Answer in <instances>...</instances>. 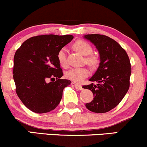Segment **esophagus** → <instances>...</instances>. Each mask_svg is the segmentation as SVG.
<instances>
[{
    "mask_svg": "<svg viewBox=\"0 0 147 147\" xmlns=\"http://www.w3.org/2000/svg\"><path fill=\"white\" fill-rule=\"evenodd\" d=\"M71 85L74 87H75L76 89H77V90H82V87L81 85H78V84L75 83V82H71Z\"/></svg>",
    "mask_w": 147,
    "mask_h": 147,
    "instance_id": "34e87169",
    "label": "esophagus"
}]
</instances>
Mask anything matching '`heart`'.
I'll return each instance as SVG.
<instances>
[{
  "instance_id": "1",
  "label": "heart",
  "mask_w": 147,
  "mask_h": 147,
  "mask_svg": "<svg viewBox=\"0 0 147 147\" xmlns=\"http://www.w3.org/2000/svg\"><path fill=\"white\" fill-rule=\"evenodd\" d=\"M74 48L83 55H89L92 53V48L89 43L84 40H78L74 44ZM57 60L62 67H66L67 61V49L62 48L57 53ZM87 64L94 65L96 63V58L94 56H90L85 59ZM90 74V71L87 68H74L66 72L65 76L69 80L77 82H80L84 78H86Z\"/></svg>"
}]
</instances>
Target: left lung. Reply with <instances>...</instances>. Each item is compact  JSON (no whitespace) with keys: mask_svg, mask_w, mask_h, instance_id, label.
<instances>
[{"mask_svg":"<svg viewBox=\"0 0 147 147\" xmlns=\"http://www.w3.org/2000/svg\"><path fill=\"white\" fill-rule=\"evenodd\" d=\"M84 37L94 44L100 55L99 67L90 79L98 84L82 86L94 95L85 106L94 113H107L121 101L129 89L131 62L126 51L112 38L98 34H85Z\"/></svg>","mask_w":147,"mask_h":147,"instance_id":"1","label":"left lung"}]
</instances>
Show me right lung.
<instances>
[{
    "label": "right lung",
    "instance_id": "1",
    "mask_svg": "<svg viewBox=\"0 0 147 147\" xmlns=\"http://www.w3.org/2000/svg\"><path fill=\"white\" fill-rule=\"evenodd\" d=\"M73 38L69 34L35 36L16 51L13 69L16 92L31 111L49 113L60 103L63 90L71 81L61 79L63 72L57 56Z\"/></svg>",
    "mask_w": 147,
    "mask_h": 147
}]
</instances>
